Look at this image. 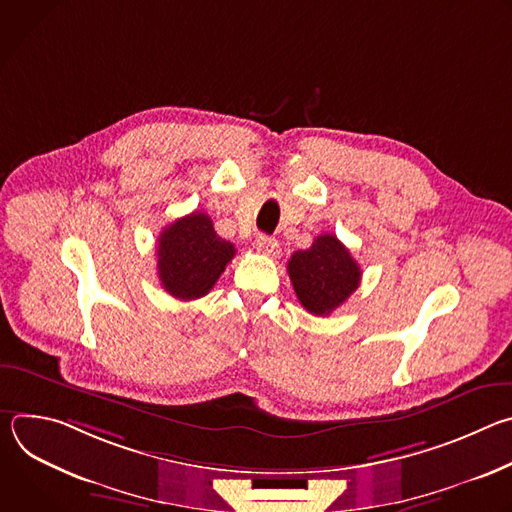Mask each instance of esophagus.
<instances>
[{
	"mask_svg": "<svg viewBox=\"0 0 512 512\" xmlns=\"http://www.w3.org/2000/svg\"><path fill=\"white\" fill-rule=\"evenodd\" d=\"M255 245H257V251L267 255V257H277L279 255V243L275 239H271V237L261 235Z\"/></svg>",
	"mask_w": 512,
	"mask_h": 512,
	"instance_id": "esophagus-1",
	"label": "esophagus"
}]
</instances>
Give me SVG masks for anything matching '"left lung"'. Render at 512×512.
<instances>
[{"label": "left lung", "instance_id": "1", "mask_svg": "<svg viewBox=\"0 0 512 512\" xmlns=\"http://www.w3.org/2000/svg\"><path fill=\"white\" fill-rule=\"evenodd\" d=\"M287 273L300 304L314 316H330L360 283V267L350 251L334 237L320 235L306 251L287 261Z\"/></svg>", "mask_w": 512, "mask_h": 512}]
</instances>
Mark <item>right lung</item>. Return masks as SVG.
<instances>
[{
	"label": "right lung",
	"instance_id": "right-lung-1",
	"mask_svg": "<svg viewBox=\"0 0 512 512\" xmlns=\"http://www.w3.org/2000/svg\"><path fill=\"white\" fill-rule=\"evenodd\" d=\"M235 257V245L216 235L210 216L186 214L158 239V277L176 300L206 296Z\"/></svg>",
	"mask_w": 512,
	"mask_h": 512
}]
</instances>
